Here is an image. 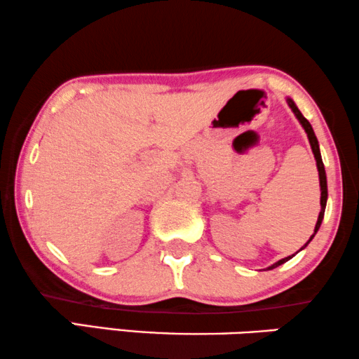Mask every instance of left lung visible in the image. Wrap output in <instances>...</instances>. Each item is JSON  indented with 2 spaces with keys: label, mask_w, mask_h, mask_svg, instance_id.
I'll use <instances>...</instances> for the list:
<instances>
[{
  "label": "left lung",
  "mask_w": 359,
  "mask_h": 359,
  "mask_svg": "<svg viewBox=\"0 0 359 359\" xmlns=\"http://www.w3.org/2000/svg\"><path fill=\"white\" fill-rule=\"evenodd\" d=\"M287 103H288V107L292 108V111L294 113V116L298 118V121L301 123V126L304 128L306 134H308V139H309L311 149H313V154H314L316 163H318L319 181H320V212H319V217H318V223H316V228H314V235H316V233H318V230H319V228H320V223H322V220H324V212H325V205H327V176H325V168H324V163H322L320 150H319V142H318V137H316V134H314V131H313V126H311V123L308 121V119H306V118L303 116V113H301V111L298 110V107L294 105V102L292 100V98H287ZM314 235L309 238V241L313 240ZM309 241L306 243L304 246L301 248V249H304L306 246H308ZM293 256H294V254H293ZM293 256H288V257H285V259H280L278 262L272 264V266L269 267V270H270V269H275V267H278V266H282L283 262L290 261V259H292Z\"/></svg>",
  "instance_id": "left-lung-1"
}]
</instances>
